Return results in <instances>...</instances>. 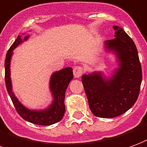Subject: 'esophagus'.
I'll use <instances>...</instances> for the list:
<instances>
[{
    "mask_svg": "<svg viewBox=\"0 0 147 147\" xmlns=\"http://www.w3.org/2000/svg\"><path fill=\"white\" fill-rule=\"evenodd\" d=\"M82 72H83V69L81 66H76L73 68V74L75 78H79L82 76Z\"/></svg>",
    "mask_w": 147,
    "mask_h": 147,
    "instance_id": "obj_1",
    "label": "esophagus"
}]
</instances>
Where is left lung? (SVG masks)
Returning <instances> with one entry per match:
<instances>
[{
    "mask_svg": "<svg viewBox=\"0 0 147 147\" xmlns=\"http://www.w3.org/2000/svg\"><path fill=\"white\" fill-rule=\"evenodd\" d=\"M113 28L115 38L107 40L105 47L116 54L119 68L109 79L100 72L82 76L90 108L98 118H115L130 109L137 100L142 82V68L135 43L122 28Z\"/></svg>",
    "mask_w": 147,
    "mask_h": 147,
    "instance_id": "left-lung-1",
    "label": "left lung"
}]
</instances>
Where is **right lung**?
<instances>
[{
	"mask_svg": "<svg viewBox=\"0 0 147 147\" xmlns=\"http://www.w3.org/2000/svg\"><path fill=\"white\" fill-rule=\"evenodd\" d=\"M28 37L29 36H26L24 40H26ZM21 43H22V39L21 36H18L16 41L7 51L6 58L4 61L5 84L7 93L11 99L17 112L23 119L39 125H51L57 123L62 119L65 114V91L70 81L73 79L72 68L70 67L63 68L52 75L50 82V88L52 92L54 100L48 108L43 111H32L28 109L18 101L12 92L11 82L10 77V63L13 54L12 51Z\"/></svg>",
	"mask_w": 147,
	"mask_h": 147,
	"instance_id": "1",
	"label": "right lung"
}]
</instances>
